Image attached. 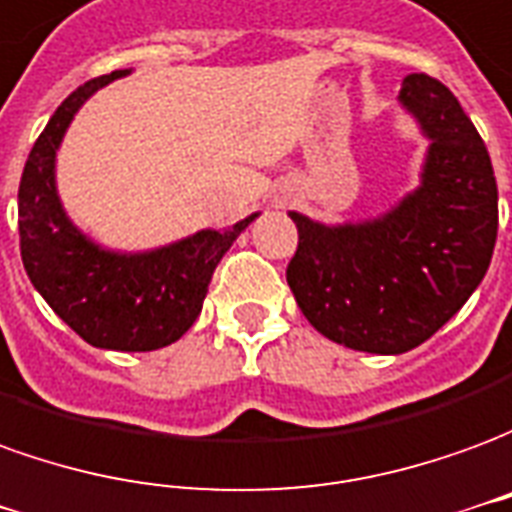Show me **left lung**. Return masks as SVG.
Instances as JSON below:
<instances>
[{
    "label": "left lung",
    "instance_id": "obj_1",
    "mask_svg": "<svg viewBox=\"0 0 512 512\" xmlns=\"http://www.w3.org/2000/svg\"><path fill=\"white\" fill-rule=\"evenodd\" d=\"M400 107L427 140L419 184L366 220L289 212L297 253L286 281L317 331L350 350L400 355L447 325L488 273L499 226L494 168L447 85L402 82Z\"/></svg>",
    "mask_w": 512,
    "mask_h": 512
}]
</instances>
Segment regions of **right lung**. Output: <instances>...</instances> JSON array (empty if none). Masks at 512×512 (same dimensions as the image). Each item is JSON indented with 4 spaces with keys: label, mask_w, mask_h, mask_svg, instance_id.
Returning <instances> with one entry per match:
<instances>
[{
    "label": "right lung",
    "mask_w": 512,
    "mask_h": 512,
    "mask_svg": "<svg viewBox=\"0 0 512 512\" xmlns=\"http://www.w3.org/2000/svg\"><path fill=\"white\" fill-rule=\"evenodd\" d=\"M126 74L90 79L49 118L18 187V234L32 286L71 331L101 350L148 353L190 331L215 267L259 212L151 250H112L76 226L57 192V151L82 104Z\"/></svg>",
    "instance_id": "add662e5"
}]
</instances>
